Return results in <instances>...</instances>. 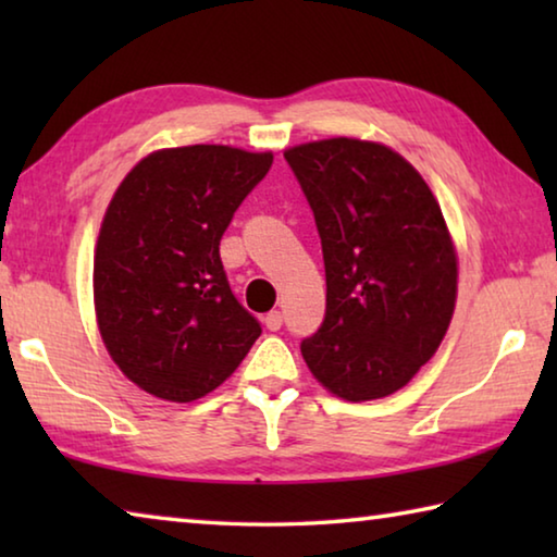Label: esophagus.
Listing matches in <instances>:
<instances>
[{
	"instance_id": "34e87169",
	"label": "esophagus",
	"mask_w": 557,
	"mask_h": 557,
	"mask_svg": "<svg viewBox=\"0 0 557 557\" xmlns=\"http://www.w3.org/2000/svg\"><path fill=\"white\" fill-rule=\"evenodd\" d=\"M262 322H265V326L270 329V332H277V329L282 326V314L277 312V309H272V312H268L265 317H262Z\"/></svg>"
}]
</instances>
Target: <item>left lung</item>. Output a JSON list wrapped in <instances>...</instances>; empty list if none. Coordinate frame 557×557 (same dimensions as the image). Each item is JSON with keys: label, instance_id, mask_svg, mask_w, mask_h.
<instances>
[{"label": "left lung", "instance_id": "left-lung-1", "mask_svg": "<svg viewBox=\"0 0 557 557\" xmlns=\"http://www.w3.org/2000/svg\"><path fill=\"white\" fill-rule=\"evenodd\" d=\"M314 211L326 314L301 356L329 393L379 400L412 381L457 305V248L408 159L381 143L329 137L285 149Z\"/></svg>", "mask_w": 557, "mask_h": 557}]
</instances>
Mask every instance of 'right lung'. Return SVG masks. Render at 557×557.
<instances>
[{
  "instance_id": "right-lung-1",
  "label": "right lung",
  "mask_w": 557,
  "mask_h": 557,
  "mask_svg": "<svg viewBox=\"0 0 557 557\" xmlns=\"http://www.w3.org/2000/svg\"><path fill=\"white\" fill-rule=\"evenodd\" d=\"M272 152L166 147L112 194L92 260L96 322L108 354L154 398L191 403L219 388L260 336L225 280L219 245Z\"/></svg>"
}]
</instances>
